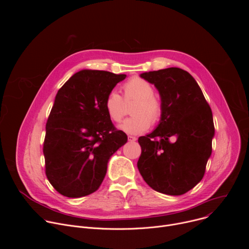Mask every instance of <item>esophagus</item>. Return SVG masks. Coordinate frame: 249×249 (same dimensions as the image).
Listing matches in <instances>:
<instances>
[{
	"instance_id": "esophagus-1",
	"label": "esophagus",
	"mask_w": 249,
	"mask_h": 249,
	"mask_svg": "<svg viewBox=\"0 0 249 249\" xmlns=\"http://www.w3.org/2000/svg\"><path fill=\"white\" fill-rule=\"evenodd\" d=\"M136 140H137V138H136V137H134V136H130V135L128 136V141H129V142H135Z\"/></svg>"
}]
</instances>
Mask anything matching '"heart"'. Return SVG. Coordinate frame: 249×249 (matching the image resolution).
<instances>
[{"instance_id": "heart-1", "label": "heart", "mask_w": 249, "mask_h": 249, "mask_svg": "<svg viewBox=\"0 0 249 249\" xmlns=\"http://www.w3.org/2000/svg\"><path fill=\"white\" fill-rule=\"evenodd\" d=\"M124 98L111 90L104 99V108L108 117L115 123H120L127 114L126 102L136 99L132 107V117L123 122L120 128L131 135H139L147 131L151 123L157 124L162 116V104L155 94L153 86L140 77L131 78L124 86Z\"/></svg>"}]
</instances>
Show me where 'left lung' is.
<instances>
[{
	"instance_id": "obj_1",
	"label": "left lung",
	"mask_w": 249,
	"mask_h": 249,
	"mask_svg": "<svg viewBox=\"0 0 249 249\" xmlns=\"http://www.w3.org/2000/svg\"><path fill=\"white\" fill-rule=\"evenodd\" d=\"M141 78L158 89L163 111L157 129L138 140L139 171L154 190L182 195L202 180L212 154L211 107L197 82L182 69H162Z\"/></svg>"
}]
</instances>
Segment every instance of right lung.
Returning a JSON list of instances; mask_svg holds the SVG:
<instances>
[{
  "label": "right lung",
  "mask_w": 249,
  "mask_h": 249,
  "mask_svg": "<svg viewBox=\"0 0 249 249\" xmlns=\"http://www.w3.org/2000/svg\"><path fill=\"white\" fill-rule=\"evenodd\" d=\"M126 75L84 70L58 90L46 123L45 173L60 194L89 195L101 185L110 157L127 142L104 108V99Z\"/></svg>",
  "instance_id": "right-lung-1"
}]
</instances>
